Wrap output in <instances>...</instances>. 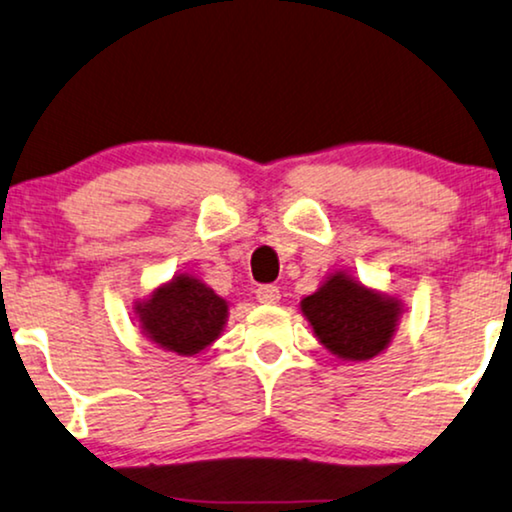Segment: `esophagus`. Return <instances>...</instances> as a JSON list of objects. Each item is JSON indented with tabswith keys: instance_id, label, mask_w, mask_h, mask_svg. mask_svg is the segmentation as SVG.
Masks as SVG:
<instances>
[{
	"instance_id": "esophagus-1",
	"label": "esophagus",
	"mask_w": 512,
	"mask_h": 512,
	"mask_svg": "<svg viewBox=\"0 0 512 512\" xmlns=\"http://www.w3.org/2000/svg\"><path fill=\"white\" fill-rule=\"evenodd\" d=\"M255 295L262 304H274V302H278V297H281L276 286H260L255 290Z\"/></svg>"
}]
</instances>
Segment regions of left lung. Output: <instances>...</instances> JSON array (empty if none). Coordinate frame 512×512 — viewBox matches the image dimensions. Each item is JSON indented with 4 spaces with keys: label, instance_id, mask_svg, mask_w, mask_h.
Instances as JSON below:
<instances>
[{
    "label": "left lung",
    "instance_id": "obj_1",
    "mask_svg": "<svg viewBox=\"0 0 512 512\" xmlns=\"http://www.w3.org/2000/svg\"><path fill=\"white\" fill-rule=\"evenodd\" d=\"M399 312L397 300L373 293L345 274H333L314 295L302 300V314L323 347L349 361H366L383 352Z\"/></svg>",
    "mask_w": 512,
    "mask_h": 512
}]
</instances>
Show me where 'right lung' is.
<instances>
[{"instance_id":"obj_1","label":"right lung","mask_w":512,"mask_h":512,"mask_svg":"<svg viewBox=\"0 0 512 512\" xmlns=\"http://www.w3.org/2000/svg\"><path fill=\"white\" fill-rule=\"evenodd\" d=\"M226 302L193 276H177L139 304L141 328L155 345L191 357L215 342L226 321Z\"/></svg>"}]
</instances>
